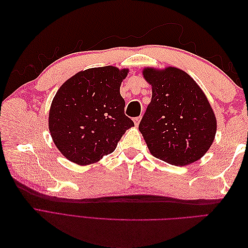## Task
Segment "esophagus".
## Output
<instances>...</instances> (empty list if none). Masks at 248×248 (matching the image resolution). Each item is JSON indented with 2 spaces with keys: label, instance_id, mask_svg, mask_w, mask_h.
Wrapping results in <instances>:
<instances>
[{
  "label": "esophagus",
  "instance_id": "obj_1",
  "mask_svg": "<svg viewBox=\"0 0 248 248\" xmlns=\"http://www.w3.org/2000/svg\"><path fill=\"white\" fill-rule=\"evenodd\" d=\"M133 122H134V124H136V126L138 127V126H139V124H140V117L134 118V119H133Z\"/></svg>",
  "mask_w": 248,
  "mask_h": 248
}]
</instances>
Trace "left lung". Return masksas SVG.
Wrapping results in <instances>:
<instances>
[{
    "label": "left lung",
    "mask_w": 248,
    "mask_h": 248,
    "mask_svg": "<svg viewBox=\"0 0 248 248\" xmlns=\"http://www.w3.org/2000/svg\"><path fill=\"white\" fill-rule=\"evenodd\" d=\"M142 76L152 87V99L139 129L150 153L178 167L201 159L217 129L205 93L188 73L176 67H146Z\"/></svg>",
    "instance_id": "8db88e82"
}]
</instances>
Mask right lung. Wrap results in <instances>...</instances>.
I'll use <instances>...</instances> for the list:
<instances>
[{
  "label": "right lung",
  "instance_id": "right-lung-1",
  "mask_svg": "<svg viewBox=\"0 0 248 248\" xmlns=\"http://www.w3.org/2000/svg\"><path fill=\"white\" fill-rule=\"evenodd\" d=\"M127 68L97 67L74 74L60 87L48 114V129L67 159L79 164L98 162L115 151L127 129L134 126L124 114L120 86Z\"/></svg>",
  "mask_w": 248,
  "mask_h": 248
}]
</instances>
